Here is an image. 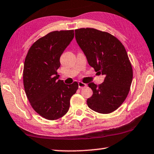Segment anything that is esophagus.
<instances>
[{"mask_svg":"<svg viewBox=\"0 0 154 154\" xmlns=\"http://www.w3.org/2000/svg\"><path fill=\"white\" fill-rule=\"evenodd\" d=\"M78 85H79V88H83L84 87H86L87 86V84H84L83 82H79V83H78Z\"/></svg>","mask_w":154,"mask_h":154,"instance_id":"1","label":"esophagus"}]
</instances>
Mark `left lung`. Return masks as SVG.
<instances>
[{
    "instance_id": "left-lung-1",
    "label": "left lung",
    "mask_w": 154,
    "mask_h": 154,
    "mask_svg": "<svg viewBox=\"0 0 154 154\" xmlns=\"http://www.w3.org/2000/svg\"><path fill=\"white\" fill-rule=\"evenodd\" d=\"M75 32L89 65L105 76L102 84H88L93 95L87 100L88 106L97 113H111L125 102L133 79L132 66L125 48L106 32L90 27Z\"/></svg>"
}]
</instances>
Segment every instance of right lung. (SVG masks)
Masks as SVG:
<instances>
[{"instance_id": "right-lung-1", "label": "right lung", "mask_w": 154, "mask_h": 154, "mask_svg": "<svg viewBox=\"0 0 154 154\" xmlns=\"http://www.w3.org/2000/svg\"><path fill=\"white\" fill-rule=\"evenodd\" d=\"M74 38V30L53 31L36 41L27 52L24 62L23 86L32 109L42 118L54 120L63 117L78 83L65 84L57 80L59 59Z\"/></svg>"}]
</instances>
